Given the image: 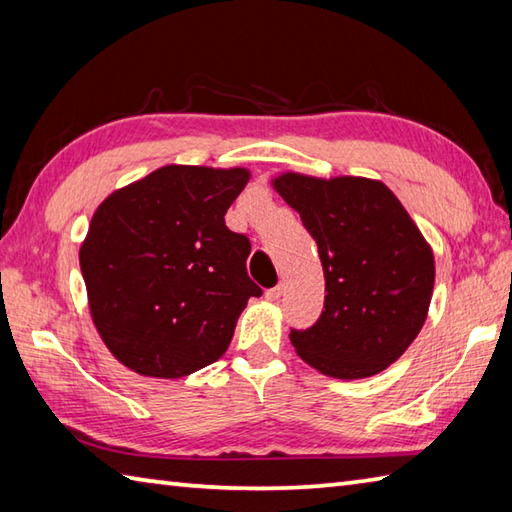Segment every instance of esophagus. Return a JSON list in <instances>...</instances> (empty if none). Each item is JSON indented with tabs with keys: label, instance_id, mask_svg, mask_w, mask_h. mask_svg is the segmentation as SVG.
<instances>
[{
	"label": "esophagus",
	"instance_id": "esophagus-1",
	"mask_svg": "<svg viewBox=\"0 0 512 512\" xmlns=\"http://www.w3.org/2000/svg\"><path fill=\"white\" fill-rule=\"evenodd\" d=\"M281 292H284V288H281V286L270 288V290H266V299L268 301H277L281 297Z\"/></svg>",
	"mask_w": 512,
	"mask_h": 512
}]
</instances>
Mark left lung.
Masks as SVG:
<instances>
[{"mask_svg": "<svg viewBox=\"0 0 512 512\" xmlns=\"http://www.w3.org/2000/svg\"><path fill=\"white\" fill-rule=\"evenodd\" d=\"M273 187L317 242L328 292L317 323L290 330L297 354L332 378L383 372L427 319L436 279L427 239L378 180L290 171Z\"/></svg>", "mask_w": 512, "mask_h": 512, "instance_id": "1", "label": "left lung"}]
</instances>
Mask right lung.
<instances>
[{
	"label": "right lung",
	"instance_id": "1",
	"mask_svg": "<svg viewBox=\"0 0 512 512\" xmlns=\"http://www.w3.org/2000/svg\"><path fill=\"white\" fill-rule=\"evenodd\" d=\"M242 167L167 165L96 209L79 262L103 343L136 374L180 378L215 363L250 297V242L224 224Z\"/></svg>",
	"mask_w": 512,
	"mask_h": 512
}]
</instances>
